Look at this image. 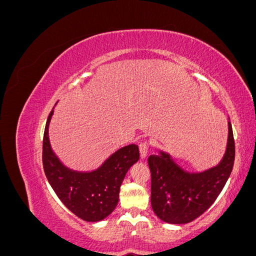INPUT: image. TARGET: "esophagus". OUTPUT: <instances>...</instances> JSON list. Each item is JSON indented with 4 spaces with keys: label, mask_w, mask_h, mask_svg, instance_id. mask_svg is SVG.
<instances>
[{
    "label": "esophagus",
    "mask_w": 256,
    "mask_h": 256,
    "mask_svg": "<svg viewBox=\"0 0 256 256\" xmlns=\"http://www.w3.org/2000/svg\"><path fill=\"white\" fill-rule=\"evenodd\" d=\"M140 154H141V159H145L146 156H147V152H148V144H147L146 142L144 143H141L140 144Z\"/></svg>",
    "instance_id": "esophagus-1"
}]
</instances>
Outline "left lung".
I'll list each match as a JSON object with an SVG mask.
<instances>
[{
  "label": "left lung",
  "mask_w": 256,
  "mask_h": 256,
  "mask_svg": "<svg viewBox=\"0 0 256 256\" xmlns=\"http://www.w3.org/2000/svg\"><path fill=\"white\" fill-rule=\"evenodd\" d=\"M226 150L219 164L204 172L191 173L178 166L171 154L159 150L152 154L150 202L154 212L162 221L186 224L196 219L219 196L232 173L235 160V142L228 120Z\"/></svg>",
  "instance_id": "8db88e82"
}]
</instances>
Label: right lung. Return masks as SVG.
Segmentation results:
<instances>
[{
	"mask_svg": "<svg viewBox=\"0 0 256 256\" xmlns=\"http://www.w3.org/2000/svg\"><path fill=\"white\" fill-rule=\"evenodd\" d=\"M53 112L52 110L48 116L44 134V174L54 192L69 210L84 221H102L118 205L124 178L140 158L138 147L136 144L122 147L94 171H74L62 164L51 148L49 125Z\"/></svg>",
	"mask_w": 256,
	"mask_h": 256,
	"instance_id": "add662e5",
	"label": "right lung"
}]
</instances>
